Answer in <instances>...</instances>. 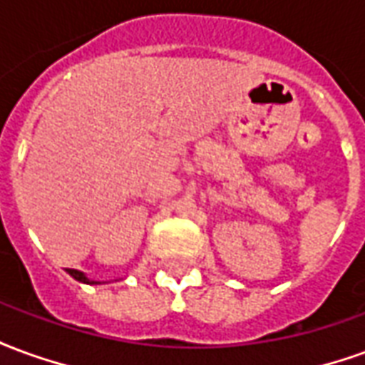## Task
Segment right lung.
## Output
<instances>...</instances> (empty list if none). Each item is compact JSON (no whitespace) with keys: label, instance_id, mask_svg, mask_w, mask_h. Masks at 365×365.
<instances>
[{"label":"right lung","instance_id":"1","mask_svg":"<svg viewBox=\"0 0 365 365\" xmlns=\"http://www.w3.org/2000/svg\"><path fill=\"white\" fill-rule=\"evenodd\" d=\"M68 274L72 275L74 279H78V282H82V283H97V282H91V279H88L86 275L82 274V272H78V269H66Z\"/></svg>","mask_w":365,"mask_h":365}]
</instances>
